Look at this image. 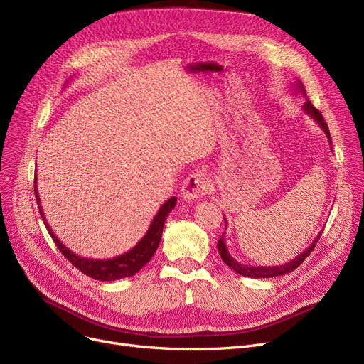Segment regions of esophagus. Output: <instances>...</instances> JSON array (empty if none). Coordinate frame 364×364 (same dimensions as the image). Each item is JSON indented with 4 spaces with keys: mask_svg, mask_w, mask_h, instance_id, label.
I'll list each match as a JSON object with an SVG mask.
<instances>
[{
    "mask_svg": "<svg viewBox=\"0 0 364 364\" xmlns=\"http://www.w3.org/2000/svg\"><path fill=\"white\" fill-rule=\"evenodd\" d=\"M211 181L203 174L188 176L181 186V196L186 200H196L211 190Z\"/></svg>",
    "mask_w": 364,
    "mask_h": 364,
    "instance_id": "esophagus-1",
    "label": "esophagus"
}]
</instances>
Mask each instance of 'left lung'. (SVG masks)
Returning a JSON list of instances; mask_svg holds the SVG:
<instances>
[{"label":"left lung","instance_id":"left-lung-1","mask_svg":"<svg viewBox=\"0 0 364 364\" xmlns=\"http://www.w3.org/2000/svg\"><path fill=\"white\" fill-rule=\"evenodd\" d=\"M296 91H299L301 94L305 95V90H304V85H302L301 81L296 82V85H295V88H294L292 92H296ZM302 110H304L305 113H307V114H310V117L317 122V125L324 131V134H326V137H328V140H329V144L332 146L329 127H328L326 122H324V119H323V117H321V113L311 105V102H310L309 99L305 100V103H304V106H302ZM223 217H224V215H223ZM224 224H225V230H227V220H225V217H224ZM224 233H225V232H224ZM224 233H223V236L220 237V240H218V243H217L218 252H220L223 261H224L228 267H230L232 270H235L236 273H239L240 276L252 277V279H269V277H276V276L288 274V273L294 272L295 269H298V267L304 262V259L311 254V251L314 250L317 242H318V239H320V236H321V233H318L317 237L313 240V243L307 247V250H305L302 254H299L298 257H295L294 259H291L289 262L282 264V265H274V267H265V265H264V267H258V265L254 267V265L240 264V262H237V261L230 255V252L227 251L225 240H224Z\"/></svg>","mask_w":364,"mask_h":364}]
</instances>
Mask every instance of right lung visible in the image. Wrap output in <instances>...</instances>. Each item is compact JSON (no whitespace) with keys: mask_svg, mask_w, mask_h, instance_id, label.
<instances>
[{"mask_svg":"<svg viewBox=\"0 0 364 364\" xmlns=\"http://www.w3.org/2000/svg\"><path fill=\"white\" fill-rule=\"evenodd\" d=\"M35 196H36V203H38V208H40V214L43 217V221L47 227L51 239L54 240L55 246L59 247L60 252L68 258V261L72 262L80 272H82L84 274L92 277L95 280H100V282H112V280H118V279H124V277H131L143 269V267L151 259V257L155 255L158 246H159V242H161V237H162L165 220L177 203L176 196L168 199L159 208L158 214L153 217V221L150 223L147 233L143 236V239L136 246L131 247L128 252H124L118 257L107 258V259H92V258H85V257L75 254L73 251L69 250L68 246H65L60 242L59 237H55V235L53 233V230L50 228L46 217H44L41 200H40V196H38L36 177H35Z\"/></svg>","mask_w":364,"mask_h":364,"instance_id":"1","label":"right lung"}]
</instances>
